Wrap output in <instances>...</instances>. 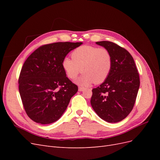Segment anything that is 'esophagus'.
<instances>
[{
    "label": "esophagus",
    "instance_id": "obj_1",
    "mask_svg": "<svg viewBox=\"0 0 160 160\" xmlns=\"http://www.w3.org/2000/svg\"><path fill=\"white\" fill-rule=\"evenodd\" d=\"M85 89V88H83V87H79V91H83Z\"/></svg>",
    "mask_w": 160,
    "mask_h": 160
}]
</instances>
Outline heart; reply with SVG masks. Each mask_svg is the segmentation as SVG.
Returning <instances> with one entry per match:
<instances>
[{"label": "heart", "instance_id": "heart-1", "mask_svg": "<svg viewBox=\"0 0 160 160\" xmlns=\"http://www.w3.org/2000/svg\"><path fill=\"white\" fill-rule=\"evenodd\" d=\"M72 58L65 57L62 67L66 75L71 79L77 78L81 71L83 72L77 81L81 85L102 83L107 79L112 68L113 60L110 51L104 47L83 45L76 48L71 53Z\"/></svg>", "mask_w": 160, "mask_h": 160}]
</instances>
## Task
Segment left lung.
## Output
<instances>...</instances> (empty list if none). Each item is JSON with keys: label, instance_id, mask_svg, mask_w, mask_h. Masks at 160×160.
<instances>
[{"label": "left lung", "instance_id": "obj_1", "mask_svg": "<svg viewBox=\"0 0 160 160\" xmlns=\"http://www.w3.org/2000/svg\"><path fill=\"white\" fill-rule=\"evenodd\" d=\"M112 56V68L103 83L92 90L91 105L99 117L109 123L124 119L133 109L139 88L137 67L130 53L110 41L96 42Z\"/></svg>", "mask_w": 160, "mask_h": 160}]
</instances>
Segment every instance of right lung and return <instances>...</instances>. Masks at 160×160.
<instances>
[{
    "label": "right lung",
    "instance_id": "right-lung-1",
    "mask_svg": "<svg viewBox=\"0 0 160 160\" xmlns=\"http://www.w3.org/2000/svg\"><path fill=\"white\" fill-rule=\"evenodd\" d=\"M82 43L58 42L42 45L24 62L18 89L27 115L34 122L49 124L63 114L78 87L66 76L62 61Z\"/></svg>",
    "mask_w": 160,
    "mask_h": 160
}]
</instances>
